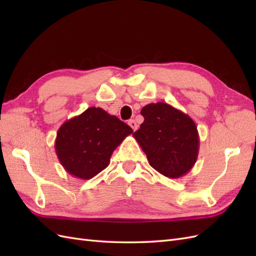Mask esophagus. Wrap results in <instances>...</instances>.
I'll list each match as a JSON object with an SVG mask.
<instances>
[{"instance_id":"34e87169","label":"esophagus","mask_w":256,"mask_h":256,"mask_svg":"<svg viewBox=\"0 0 256 256\" xmlns=\"http://www.w3.org/2000/svg\"><path fill=\"white\" fill-rule=\"evenodd\" d=\"M128 125L134 129V131H136V129H138V124L136 122V120H128Z\"/></svg>"}]
</instances>
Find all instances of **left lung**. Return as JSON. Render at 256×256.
Segmentation results:
<instances>
[{"label":"left lung","instance_id":"left-lung-1","mask_svg":"<svg viewBox=\"0 0 256 256\" xmlns=\"http://www.w3.org/2000/svg\"><path fill=\"white\" fill-rule=\"evenodd\" d=\"M144 122L134 136L152 168L168 178H180L196 164L200 138L188 114L166 102L150 104L141 110Z\"/></svg>","mask_w":256,"mask_h":256}]
</instances>
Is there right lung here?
Instances as JSON below:
<instances>
[{
  "label": "right lung",
  "mask_w": 256,
  "mask_h": 256,
  "mask_svg": "<svg viewBox=\"0 0 256 256\" xmlns=\"http://www.w3.org/2000/svg\"><path fill=\"white\" fill-rule=\"evenodd\" d=\"M132 132L116 116L90 106L58 128L54 146L66 172L86 180L109 166L114 150Z\"/></svg>",
  "instance_id": "add662e5"
}]
</instances>
